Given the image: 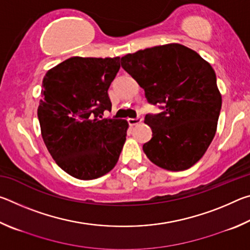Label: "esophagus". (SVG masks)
<instances>
[{
    "instance_id": "1",
    "label": "esophagus",
    "mask_w": 250,
    "mask_h": 250,
    "mask_svg": "<svg viewBox=\"0 0 250 250\" xmlns=\"http://www.w3.org/2000/svg\"><path fill=\"white\" fill-rule=\"evenodd\" d=\"M128 122H129L130 125H137L139 124H141L142 119H141L140 117H138V118H129Z\"/></svg>"
}]
</instances>
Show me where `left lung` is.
<instances>
[{"instance_id": "8db88e82", "label": "left lung", "mask_w": 250, "mask_h": 250, "mask_svg": "<svg viewBox=\"0 0 250 250\" xmlns=\"http://www.w3.org/2000/svg\"><path fill=\"white\" fill-rule=\"evenodd\" d=\"M121 66L163 112L146 115L152 139L143 151L168 171L193 167L208 149L217 129L222 95L215 71L193 49L167 44L121 57Z\"/></svg>"}]
</instances>
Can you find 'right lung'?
<instances>
[{
    "label": "right lung",
    "mask_w": 250,
    "mask_h": 250,
    "mask_svg": "<svg viewBox=\"0 0 250 250\" xmlns=\"http://www.w3.org/2000/svg\"><path fill=\"white\" fill-rule=\"evenodd\" d=\"M120 57H70L43 79L37 109L42 137L58 167L79 180L107 174L119 160L128 122L103 119Z\"/></svg>",
    "instance_id": "add662e5"
}]
</instances>
